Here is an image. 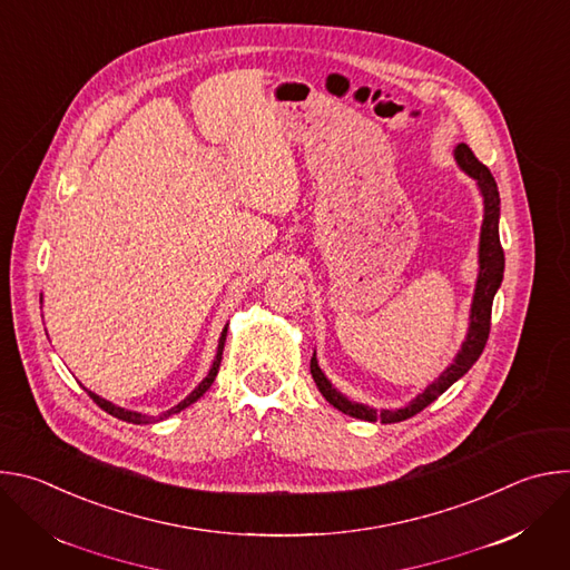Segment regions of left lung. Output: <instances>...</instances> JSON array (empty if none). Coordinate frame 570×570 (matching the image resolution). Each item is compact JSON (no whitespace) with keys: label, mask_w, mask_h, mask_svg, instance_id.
I'll list each match as a JSON object with an SVG mask.
<instances>
[{"label":"left lung","mask_w":570,"mask_h":570,"mask_svg":"<svg viewBox=\"0 0 570 570\" xmlns=\"http://www.w3.org/2000/svg\"><path fill=\"white\" fill-rule=\"evenodd\" d=\"M455 161L458 167L475 180L482 205H484V216H482V227H480V246H478V279H475V291H473V302H471V313H469V332L466 338L453 358V363L422 392L417 394L409 405L396 411H374L370 405L350 401L345 394H341L332 381L324 376V372L317 365L315 352L311 358V376L322 392V396L327 399L334 409L341 413L365 420V422H381V424H394L403 422L417 413H422L426 405H431L442 392H446L460 376H464L471 365L480 358L487 338H490V327H492V302L494 295L503 282V271H505V255L501 248V236H499V218H501V196L497 180L492 171L487 169L482 161L471 153L466 144L455 146Z\"/></svg>","instance_id":"1"}]
</instances>
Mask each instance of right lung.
Wrapping results in <instances>:
<instances>
[{
	"instance_id": "add662e5",
	"label": "right lung",
	"mask_w": 570,
	"mask_h": 570,
	"mask_svg": "<svg viewBox=\"0 0 570 570\" xmlns=\"http://www.w3.org/2000/svg\"><path fill=\"white\" fill-rule=\"evenodd\" d=\"M225 336H227V327L220 332V338H218V350H216V358H214V363H212V370L207 372V376L198 383V387L191 392V394H187L178 405H174V409H169L167 413H161V415H141V413H135V411H126V409H121V405H115L112 401H106V399H101L99 394H95V392H90L88 390V394L95 399V403L99 405V409H104L108 415H112V417H117V420H121V422H128V424H153V422H161V420H167V417H171V415H176V413H180V411H185L187 405H191L194 401H198L207 390H209V385L214 383V379H216V374H218V367H220V358H223V347H225Z\"/></svg>"
}]
</instances>
